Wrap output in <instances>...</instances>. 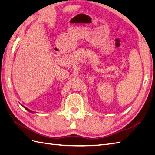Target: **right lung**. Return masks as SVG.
Here are the masks:
<instances>
[{
	"label": "right lung",
	"mask_w": 155,
	"mask_h": 155,
	"mask_svg": "<svg viewBox=\"0 0 155 155\" xmlns=\"http://www.w3.org/2000/svg\"><path fill=\"white\" fill-rule=\"evenodd\" d=\"M23 107H25V109H26V110H27V111H29V112H31V113H32V112H33V111H31V110H30V109H28V108H26V107H25V106H23Z\"/></svg>",
	"instance_id": "obj_1"
}]
</instances>
